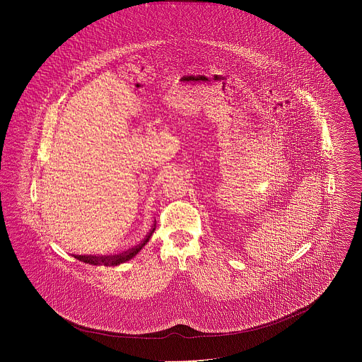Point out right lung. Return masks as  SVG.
I'll return each mask as SVG.
<instances>
[{
    "mask_svg": "<svg viewBox=\"0 0 362 362\" xmlns=\"http://www.w3.org/2000/svg\"><path fill=\"white\" fill-rule=\"evenodd\" d=\"M155 229L156 224H153L152 229L148 232V235L145 236L144 240L141 241L136 247H133V248H130V250H127V251H124L122 254H118V255H104V257H100V255H98V257L96 255L95 257L93 255H74V258H77L78 260L84 262V263H88V264H96V266H100V264H104V266L121 264L123 262H127L129 259H132L137 255L138 251L149 241L152 233L155 232Z\"/></svg>",
    "mask_w": 362,
    "mask_h": 362,
    "instance_id": "right-lung-1",
    "label": "right lung"
}]
</instances>
